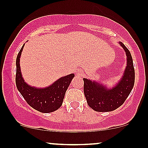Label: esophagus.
<instances>
[{
  "instance_id": "esophagus-1",
  "label": "esophagus",
  "mask_w": 148,
  "mask_h": 148,
  "mask_svg": "<svg viewBox=\"0 0 148 148\" xmlns=\"http://www.w3.org/2000/svg\"><path fill=\"white\" fill-rule=\"evenodd\" d=\"M77 75H81V74H82V72H81V71H77Z\"/></svg>"
}]
</instances>
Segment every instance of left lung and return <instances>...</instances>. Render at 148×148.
<instances>
[{
	"label": "left lung",
	"instance_id": "obj_1",
	"mask_svg": "<svg viewBox=\"0 0 148 148\" xmlns=\"http://www.w3.org/2000/svg\"><path fill=\"white\" fill-rule=\"evenodd\" d=\"M119 44L126 53L127 66L118 84L112 89H108L99 82L83 78L84 94L87 102L96 112H112L124 103L134 85L135 70L131 54L123 43L119 42Z\"/></svg>",
	"mask_w": 148,
	"mask_h": 148
}]
</instances>
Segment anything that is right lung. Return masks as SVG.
<instances>
[{"mask_svg": "<svg viewBox=\"0 0 148 148\" xmlns=\"http://www.w3.org/2000/svg\"><path fill=\"white\" fill-rule=\"evenodd\" d=\"M24 46L25 44L19 51L16 59L15 82L17 90L33 109L42 113L54 112L61 106L66 90L75 75L72 73L62 77L45 88L29 86L24 80L20 71V58Z\"/></svg>", "mask_w": 148, "mask_h": 148, "instance_id": "1", "label": "right lung"}]
</instances>
